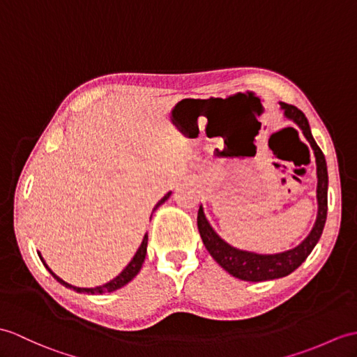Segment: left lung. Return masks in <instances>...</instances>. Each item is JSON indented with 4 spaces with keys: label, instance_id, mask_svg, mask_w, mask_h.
<instances>
[{
    "label": "left lung",
    "instance_id": "obj_1",
    "mask_svg": "<svg viewBox=\"0 0 357 357\" xmlns=\"http://www.w3.org/2000/svg\"><path fill=\"white\" fill-rule=\"evenodd\" d=\"M280 105L284 109L286 117L292 119L298 126H300L304 137L307 138L312 149L314 151V156H317L318 218L307 238H305L301 245L294 248V250L281 252V254L261 255V254L240 251L233 246H229L227 242H223V240L214 233V229L210 227V223L206 222L201 206H199V211H197L199 234H201L202 242L206 250H208L213 259L216 260L223 269L229 272L233 277L245 280V281H266L273 278H281V277L289 275V273L294 272L298 266H301V263L307 259L314 245L318 243L327 219L328 176H327V164H326L324 153H322L318 144L314 143L309 121L305 119V115L294 105H287L283 102Z\"/></svg>",
    "mask_w": 357,
    "mask_h": 357
}]
</instances>
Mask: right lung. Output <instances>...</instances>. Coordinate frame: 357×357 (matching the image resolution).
<instances>
[{
  "label": "right lung",
  "instance_id": "1",
  "mask_svg": "<svg viewBox=\"0 0 357 357\" xmlns=\"http://www.w3.org/2000/svg\"><path fill=\"white\" fill-rule=\"evenodd\" d=\"M169 196H170V192L165 195L161 201H158V204L155 205V208H158V206L165 201V199H169ZM153 208V210H155ZM146 252H147V234L144 236V238H143V242H141V245H139V248L137 250V252H135V255H134V259H132L130 261H129V264L126 268H124L117 277H115L114 280H111L109 283H106V284H103V286H100V287H93V289H84V287H74V286H71V284H68V283H65L63 280H61L59 277L56 275V273L50 269L47 264H45V261H44V259L43 257L39 255V259L43 260V263H44V266L48 269V272L52 273V275L59 281L61 284H63L65 287H71L73 291H76V292H86V294H106V292H114V291H117V289H120V287H123L124 284L126 283H129V281L134 278L137 273L139 272V269H141V266H143V263H144V259H146Z\"/></svg>",
  "mask_w": 357,
  "mask_h": 357
}]
</instances>
